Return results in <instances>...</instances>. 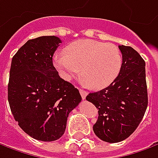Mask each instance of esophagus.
Returning <instances> with one entry per match:
<instances>
[{
  "mask_svg": "<svg viewBox=\"0 0 158 158\" xmlns=\"http://www.w3.org/2000/svg\"><path fill=\"white\" fill-rule=\"evenodd\" d=\"M79 93H80V94H81V97H82L83 99H85L86 97V95H87V92L85 91L84 89H79Z\"/></svg>",
  "mask_w": 158,
  "mask_h": 158,
  "instance_id": "obj_1",
  "label": "esophagus"
}]
</instances>
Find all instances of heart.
I'll return each instance as SVG.
<instances>
[{
	"label": "heart",
	"mask_w": 158,
	"mask_h": 158,
	"mask_svg": "<svg viewBox=\"0 0 158 158\" xmlns=\"http://www.w3.org/2000/svg\"><path fill=\"white\" fill-rule=\"evenodd\" d=\"M63 53L54 56L53 64L65 80L75 78L81 70L84 84L93 89H102L119 74L122 56L114 44L79 39L67 45Z\"/></svg>",
	"instance_id": "b5f03b06"
}]
</instances>
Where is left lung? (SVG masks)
<instances>
[{
	"label": "left lung",
	"mask_w": 158,
	"mask_h": 158,
	"mask_svg": "<svg viewBox=\"0 0 158 158\" xmlns=\"http://www.w3.org/2000/svg\"><path fill=\"white\" fill-rule=\"evenodd\" d=\"M122 65L113 82L86 99L98 109L93 130L102 141H124L141 123L148 106L145 61L133 48L121 45Z\"/></svg>",
	"instance_id": "obj_1"
}]
</instances>
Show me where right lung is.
<instances>
[{
	"label": "right lung",
	"mask_w": 158,
	"mask_h": 158,
	"mask_svg": "<svg viewBox=\"0 0 158 158\" xmlns=\"http://www.w3.org/2000/svg\"><path fill=\"white\" fill-rule=\"evenodd\" d=\"M61 42L56 36L29 40L11 61V112L23 131L39 141L61 138L69 114L81 102L79 90L60 78L53 65V55Z\"/></svg>",
	"instance_id": "add662e5"
}]
</instances>
